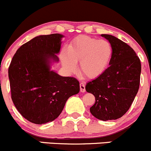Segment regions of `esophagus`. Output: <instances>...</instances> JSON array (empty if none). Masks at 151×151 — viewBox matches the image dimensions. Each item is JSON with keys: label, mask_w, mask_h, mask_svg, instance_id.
Listing matches in <instances>:
<instances>
[{"label": "esophagus", "mask_w": 151, "mask_h": 151, "mask_svg": "<svg viewBox=\"0 0 151 151\" xmlns=\"http://www.w3.org/2000/svg\"><path fill=\"white\" fill-rule=\"evenodd\" d=\"M80 91H81V92H85V91H86V88H85L84 83H80Z\"/></svg>", "instance_id": "obj_1"}]
</instances>
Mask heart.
I'll return each instance as SVG.
<instances>
[{"label":"heart","instance_id":"1","mask_svg":"<svg viewBox=\"0 0 151 151\" xmlns=\"http://www.w3.org/2000/svg\"><path fill=\"white\" fill-rule=\"evenodd\" d=\"M113 56L109 41L88 36H79L69 46L68 52L61 54L63 66L70 72L76 70L80 62L81 73L87 78H95L104 73Z\"/></svg>","mask_w":151,"mask_h":151}]
</instances>
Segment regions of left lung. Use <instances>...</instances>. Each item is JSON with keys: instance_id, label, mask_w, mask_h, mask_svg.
<instances>
[{"instance_id": "obj_1", "label": "left lung", "mask_w": 151, "mask_h": 151, "mask_svg": "<svg viewBox=\"0 0 151 151\" xmlns=\"http://www.w3.org/2000/svg\"><path fill=\"white\" fill-rule=\"evenodd\" d=\"M113 48V56L106 70L88 82L87 92L95 97L90 112L102 121L116 120L129 109L139 87L141 63L128 44L111 35L102 34Z\"/></svg>"}]
</instances>
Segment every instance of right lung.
<instances>
[{"instance_id": "1", "label": "right lung", "mask_w": 151, "mask_h": 151, "mask_svg": "<svg viewBox=\"0 0 151 151\" xmlns=\"http://www.w3.org/2000/svg\"><path fill=\"white\" fill-rule=\"evenodd\" d=\"M63 35H39L24 43L9 68L12 99L20 114L29 122L43 124L57 119L65 102L80 91L79 81L50 70L58 62Z\"/></svg>"}]
</instances>
